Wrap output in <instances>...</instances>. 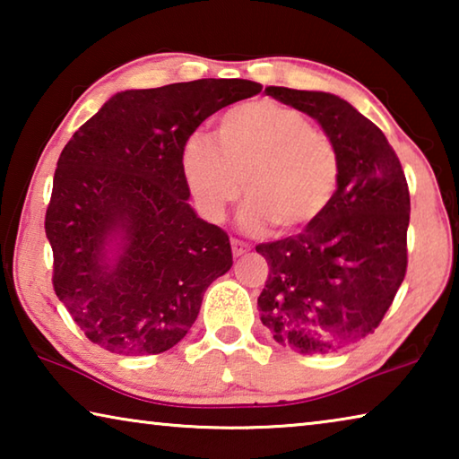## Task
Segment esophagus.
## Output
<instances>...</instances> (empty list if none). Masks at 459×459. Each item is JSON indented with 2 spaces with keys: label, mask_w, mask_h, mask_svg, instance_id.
Returning <instances> with one entry per match:
<instances>
[{
  "label": "esophagus",
  "mask_w": 459,
  "mask_h": 459,
  "mask_svg": "<svg viewBox=\"0 0 459 459\" xmlns=\"http://www.w3.org/2000/svg\"><path fill=\"white\" fill-rule=\"evenodd\" d=\"M230 245H232V255H235V257H240V255H245L248 251V245L238 238H230Z\"/></svg>",
  "instance_id": "34e87169"
}]
</instances>
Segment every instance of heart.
Wrapping results in <instances>:
<instances>
[{
    "label": "heart",
    "instance_id": "heart-1",
    "mask_svg": "<svg viewBox=\"0 0 459 459\" xmlns=\"http://www.w3.org/2000/svg\"><path fill=\"white\" fill-rule=\"evenodd\" d=\"M182 172L208 221H222L245 192L240 224L279 235L309 227L325 212L340 180V153L304 113L275 100H247L221 115L214 142L192 135Z\"/></svg>",
    "mask_w": 459,
    "mask_h": 459
}]
</instances>
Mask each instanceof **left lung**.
I'll use <instances>...</instances> for the list:
<instances>
[{
	"label": "left lung",
	"mask_w": 459,
	"mask_h": 459,
	"mask_svg": "<svg viewBox=\"0 0 459 459\" xmlns=\"http://www.w3.org/2000/svg\"><path fill=\"white\" fill-rule=\"evenodd\" d=\"M320 123L340 153L330 206L299 235L255 248L269 263L257 299L275 342L328 354L375 332L407 273L409 186L383 131L330 92L267 87Z\"/></svg>",
	"instance_id": "left-lung-1"
}]
</instances>
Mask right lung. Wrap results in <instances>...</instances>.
<instances>
[{"label":"right lung","instance_id":"1","mask_svg":"<svg viewBox=\"0 0 459 459\" xmlns=\"http://www.w3.org/2000/svg\"><path fill=\"white\" fill-rule=\"evenodd\" d=\"M261 89L200 79L123 91L65 145L44 229L54 291L92 344L160 354L192 328L232 251L227 232L188 204L184 143L212 113Z\"/></svg>","mask_w":459,"mask_h":459}]
</instances>
